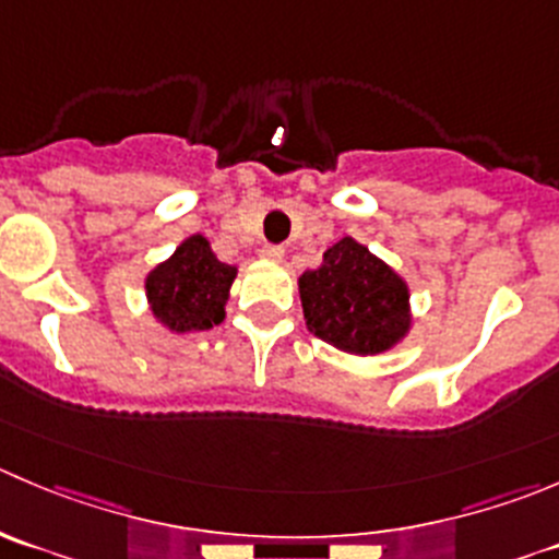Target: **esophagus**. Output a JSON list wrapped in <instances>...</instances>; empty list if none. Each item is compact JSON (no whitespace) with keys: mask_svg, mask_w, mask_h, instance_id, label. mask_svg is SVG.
<instances>
[{"mask_svg":"<svg viewBox=\"0 0 559 559\" xmlns=\"http://www.w3.org/2000/svg\"><path fill=\"white\" fill-rule=\"evenodd\" d=\"M284 246H264L262 251H259V257L267 259V262H281L284 259Z\"/></svg>","mask_w":559,"mask_h":559,"instance_id":"obj_1","label":"esophagus"}]
</instances>
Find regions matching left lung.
I'll use <instances>...</instances> for the list:
<instances>
[{"label":"left lung","mask_w":559,"mask_h":559,"mask_svg":"<svg viewBox=\"0 0 559 559\" xmlns=\"http://www.w3.org/2000/svg\"><path fill=\"white\" fill-rule=\"evenodd\" d=\"M297 286L306 328L346 355H384L409 335V284L355 237L330 246Z\"/></svg>","instance_id":"left-lung-1"}]
</instances>
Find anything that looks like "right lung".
<instances>
[{"label":"right lung","mask_w":559,"mask_h":559,"mask_svg":"<svg viewBox=\"0 0 559 559\" xmlns=\"http://www.w3.org/2000/svg\"><path fill=\"white\" fill-rule=\"evenodd\" d=\"M235 278V264L221 262L207 237L191 235L144 278L147 308L169 333H202L226 319Z\"/></svg>","instance_id":"1"}]
</instances>
